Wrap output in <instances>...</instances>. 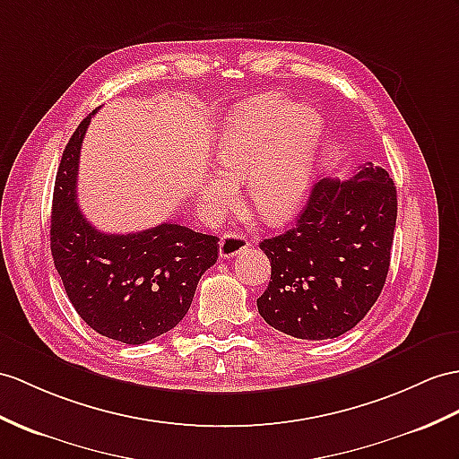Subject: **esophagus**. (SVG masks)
I'll list each match as a JSON object with an SVG mask.
<instances>
[{"label":"esophagus","mask_w":459,"mask_h":459,"mask_svg":"<svg viewBox=\"0 0 459 459\" xmlns=\"http://www.w3.org/2000/svg\"><path fill=\"white\" fill-rule=\"evenodd\" d=\"M247 247H249V241L243 233H238V231L223 233L220 239V256L221 259H233V256H238Z\"/></svg>","instance_id":"esophagus-1"}]
</instances>
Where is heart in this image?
I'll return each instance as SVG.
<instances>
[{"label":"heart","mask_w":459,"mask_h":459,"mask_svg":"<svg viewBox=\"0 0 459 459\" xmlns=\"http://www.w3.org/2000/svg\"><path fill=\"white\" fill-rule=\"evenodd\" d=\"M323 136V120L311 107H296L281 95L255 97L223 126L216 161L203 185L208 212L238 195V177L247 175L251 204L271 221L294 214L306 198Z\"/></svg>","instance_id":"1"}]
</instances>
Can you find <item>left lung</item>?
Wrapping results in <instances>:
<instances>
[{"mask_svg": "<svg viewBox=\"0 0 459 459\" xmlns=\"http://www.w3.org/2000/svg\"><path fill=\"white\" fill-rule=\"evenodd\" d=\"M397 220L394 178L362 165L349 181L321 178L298 223L261 241L271 282L261 317L290 337H341L376 304L389 271Z\"/></svg>", "mask_w": 459, "mask_h": 459, "instance_id": "8db88e82", "label": "left lung"}]
</instances>
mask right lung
<instances>
[{"label": "right lung", "mask_w": 459, "mask_h": 459, "mask_svg": "<svg viewBox=\"0 0 459 459\" xmlns=\"http://www.w3.org/2000/svg\"><path fill=\"white\" fill-rule=\"evenodd\" d=\"M83 122L56 173L50 249L72 306L103 337L143 344L171 331L193 304L196 284L218 259V238L163 221L136 233H103L75 203Z\"/></svg>", "instance_id": "add662e5"}]
</instances>
